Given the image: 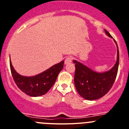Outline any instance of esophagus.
I'll use <instances>...</instances> for the list:
<instances>
[{
  "label": "esophagus",
  "instance_id": "1",
  "mask_svg": "<svg viewBox=\"0 0 129 129\" xmlns=\"http://www.w3.org/2000/svg\"><path fill=\"white\" fill-rule=\"evenodd\" d=\"M73 58H71V56H68L66 58L65 60V64H69V63H71L72 62Z\"/></svg>",
  "mask_w": 129,
  "mask_h": 129
}]
</instances>
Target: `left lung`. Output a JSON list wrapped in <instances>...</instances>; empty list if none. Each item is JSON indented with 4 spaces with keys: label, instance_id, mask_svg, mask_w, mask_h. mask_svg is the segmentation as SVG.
<instances>
[{
    "label": "left lung",
    "instance_id": "obj_1",
    "mask_svg": "<svg viewBox=\"0 0 129 129\" xmlns=\"http://www.w3.org/2000/svg\"><path fill=\"white\" fill-rule=\"evenodd\" d=\"M105 31L108 36L112 38L108 31L106 30ZM115 42L117 45L116 41ZM119 60L118 47L116 64L110 71L106 72L96 73L80 62L74 60V63H75L74 82L78 94L87 100H95L106 95L112 87L117 77Z\"/></svg>",
    "mask_w": 129,
    "mask_h": 129
}]
</instances>
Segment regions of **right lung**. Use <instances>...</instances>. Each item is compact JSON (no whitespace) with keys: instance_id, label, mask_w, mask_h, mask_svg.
<instances>
[{"instance_id":"obj_1","label":"right lung","mask_w":129,"mask_h":129,"mask_svg":"<svg viewBox=\"0 0 129 129\" xmlns=\"http://www.w3.org/2000/svg\"><path fill=\"white\" fill-rule=\"evenodd\" d=\"M64 61L52 66L44 72L34 77H24L18 74L10 61L11 73L13 80L21 91L32 97L44 95L55 82L58 74L63 69Z\"/></svg>"}]
</instances>
